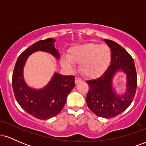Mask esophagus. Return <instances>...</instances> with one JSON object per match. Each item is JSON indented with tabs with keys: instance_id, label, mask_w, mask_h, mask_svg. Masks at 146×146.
Returning a JSON list of instances; mask_svg holds the SVG:
<instances>
[{
	"instance_id": "esophagus-1",
	"label": "esophagus",
	"mask_w": 146,
	"mask_h": 146,
	"mask_svg": "<svg viewBox=\"0 0 146 146\" xmlns=\"http://www.w3.org/2000/svg\"><path fill=\"white\" fill-rule=\"evenodd\" d=\"M80 82H82V79L80 78H75V83L76 84H78L80 83Z\"/></svg>"
}]
</instances>
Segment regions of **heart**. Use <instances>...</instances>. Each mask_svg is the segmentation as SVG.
I'll return each instance as SVG.
<instances>
[{
	"label": "heart",
	"instance_id": "obj_1",
	"mask_svg": "<svg viewBox=\"0 0 146 146\" xmlns=\"http://www.w3.org/2000/svg\"><path fill=\"white\" fill-rule=\"evenodd\" d=\"M110 60L111 52L107 45L86 42L72 46L67 56L61 59V64L70 69L73 64H80L82 74L87 78H95L106 71Z\"/></svg>",
	"mask_w": 146,
	"mask_h": 146
}]
</instances>
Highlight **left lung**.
<instances>
[{
    "instance_id": "8db88e82",
    "label": "left lung",
    "mask_w": 146,
    "mask_h": 146,
    "mask_svg": "<svg viewBox=\"0 0 146 146\" xmlns=\"http://www.w3.org/2000/svg\"><path fill=\"white\" fill-rule=\"evenodd\" d=\"M111 51L110 65L102 76L86 83L89 86L86 101L93 113L104 118H112L121 113L131 104L137 86V76L134 60L121 46L110 40L104 39ZM127 74V92L119 96L113 90L111 81L117 71Z\"/></svg>"
}]
</instances>
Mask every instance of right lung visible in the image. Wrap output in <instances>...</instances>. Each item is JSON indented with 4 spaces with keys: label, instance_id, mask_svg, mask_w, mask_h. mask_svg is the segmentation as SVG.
<instances>
[{
    "label": "right lung",
    "instance_id": "add662e5",
    "mask_svg": "<svg viewBox=\"0 0 146 146\" xmlns=\"http://www.w3.org/2000/svg\"><path fill=\"white\" fill-rule=\"evenodd\" d=\"M55 40H39L25 49L18 57L12 75V87L16 101L23 110L42 120L56 116L64 106L68 93L74 88L73 75H62L56 73L44 88L36 90L25 83L23 71L26 60L38 51L48 52L59 59L60 54L54 46Z\"/></svg>",
    "mask_w": 146,
    "mask_h": 146
}]
</instances>
